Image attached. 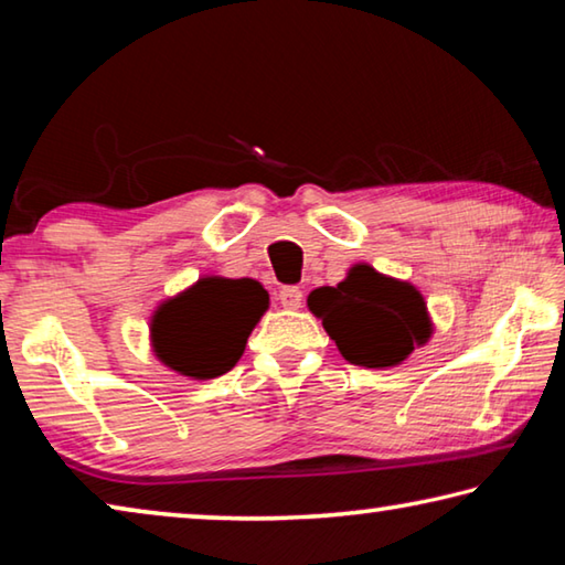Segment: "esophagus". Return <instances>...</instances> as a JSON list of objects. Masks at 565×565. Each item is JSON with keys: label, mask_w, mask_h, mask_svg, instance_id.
I'll list each match as a JSON object with an SVG mask.
<instances>
[{"label": "esophagus", "mask_w": 565, "mask_h": 565, "mask_svg": "<svg viewBox=\"0 0 565 565\" xmlns=\"http://www.w3.org/2000/svg\"><path fill=\"white\" fill-rule=\"evenodd\" d=\"M279 301L284 309H299L303 301V291L299 289V286H284V289L279 291Z\"/></svg>", "instance_id": "1"}]
</instances>
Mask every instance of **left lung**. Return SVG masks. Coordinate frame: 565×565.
<instances>
[{
    "instance_id": "8db88e82",
    "label": "left lung",
    "mask_w": 565,
    "mask_h": 565,
    "mask_svg": "<svg viewBox=\"0 0 565 565\" xmlns=\"http://www.w3.org/2000/svg\"><path fill=\"white\" fill-rule=\"evenodd\" d=\"M309 309L341 356L366 369L396 366L431 337L424 296L406 281L356 264L339 286L309 294Z\"/></svg>"
}]
</instances>
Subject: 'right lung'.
<instances>
[{"mask_svg": "<svg viewBox=\"0 0 565 565\" xmlns=\"http://www.w3.org/2000/svg\"><path fill=\"white\" fill-rule=\"evenodd\" d=\"M266 306L269 294L254 279H199L154 313L151 341L157 356L191 379L222 376L242 359Z\"/></svg>", "mask_w": 565, "mask_h": 565, "instance_id": "obj_1", "label": "right lung"}]
</instances>
